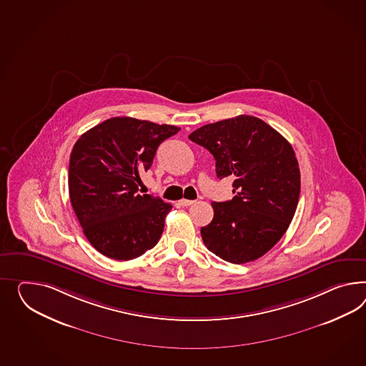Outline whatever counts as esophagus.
<instances>
[{
    "mask_svg": "<svg viewBox=\"0 0 366 366\" xmlns=\"http://www.w3.org/2000/svg\"><path fill=\"white\" fill-rule=\"evenodd\" d=\"M195 203V200H188V199H182L179 200V204L182 207L192 206Z\"/></svg>",
    "mask_w": 366,
    "mask_h": 366,
    "instance_id": "esophagus-1",
    "label": "esophagus"
}]
</instances>
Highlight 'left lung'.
Instances as JSON below:
<instances>
[{
  "instance_id": "8db88e82",
  "label": "left lung",
  "mask_w": 366,
  "mask_h": 366,
  "mask_svg": "<svg viewBox=\"0 0 366 366\" xmlns=\"http://www.w3.org/2000/svg\"><path fill=\"white\" fill-rule=\"evenodd\" d=\"M216 160V177H232L231 200L212 202L202 227L207 248L234 264L268 252L288 229L300 197V169L291 143L251 115L209 123L188 135Z\"/></svg>"
}]
</instances>
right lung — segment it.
I'll return each instance as SVG.
<instances>
[{
    "label": "right lung",
    "instance_id": "obj_1",
    "mask_svg": "<svg viewBox=\"0 0 366 366\" xmlns=\"http://www.w3.org/2000/svg\"><path fill=\"white\" fill-rule=\"evenodd\" d=\"M180 129L130 117L110 118L75 142L69 163V195L86 239L114 260H132L154 248L172 206L141 195L160 143Z\"/></svg>",
    "mask_w": 366,
    "mask_h": 366
}]
</instances>
